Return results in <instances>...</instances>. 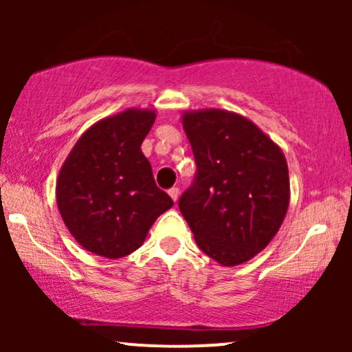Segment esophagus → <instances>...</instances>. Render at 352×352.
Listing matches in <instances>:
<instances>
[{
  "label": "esophagus",
  "mask_w": 352,
  "mask_h": 352,
  "mask_svg": "<svg viewBox=\"0 0 352 352\" xmlns=\"http://www.w3.org/2000/svg\"><path fill=\"white\" fill-rule=\"evenodd\" d=\"M168 195L172 197L173 201H177V200H179V197H180V188L179 187H172L170 190H168Z\"/></svg>",
  "instance_id": "1"
}]
</instances>
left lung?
Masks as SVG:
<instances>
[{"label":"left lung","mask_w":352,"mask_h":352,"mask_svg":"<svg viewBox=\"0 0 352 352\" xmlns=\"http://www.w3.org/2000/svg\"><path fill=\"white\" fill-rule=\"evenodd\" d=\"M182 124L197 175L179 208L197 245L221 266L246 263L268 246L289 205L283 151L258 125L223 109L187 111Z\"/></svg>","instance_id":"obj_1"}]
</instances>
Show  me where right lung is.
Listing matches in <instances>:
<instances>
[{
	"mask_svg": "<svg viewBox=\"0 0 352 352\" xmlns=\"http://www.w3.org/2000/svg\"><path fill=\"white\" fill-rule=\"evenodd\" d=\"M152 109H127L87 129L64 160L56 200L76 241L99 256L122 258L144 243L173 201L155 185L140 151Z\"/></svg>",
	"mask_w": 352,
	"mask_h": 352,
	"instance_id": "add662e5",
	"label": "right lung"
}]
</instances>
